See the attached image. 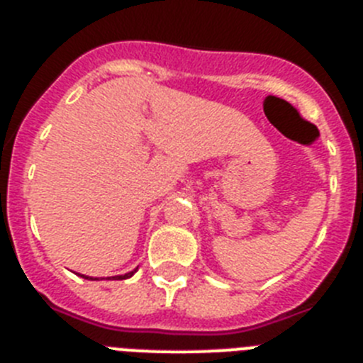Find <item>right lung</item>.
<instances>
[{
  "instance_id": "add662e5",
  "label": "right lung",
  "mask_w": 363,
  "mask_h": 363,
  "mask_svg": "<svg viewBox=\"0 0 363 363\" xmlns=\"http://www.w3.org/2000/svg\"><path fill=\"white\" fill-rule=\"evenodd\" d=\"M138 269H134V271L130 272H125V274H120V277H108V278H114V280H127V278H130L136 272ZM82 278H85V280H98V278H92V277H85V274H82Z\"/></svg>"
}]
</instances>
